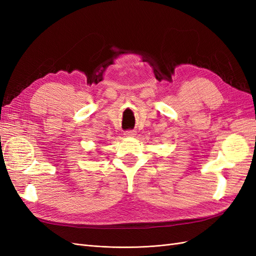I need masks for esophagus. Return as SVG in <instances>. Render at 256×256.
Here are the masks:
<instances>
[{"label": "esophagus", "mask_w": 256, "mask_h": 256, "mask_svg": "<svg viewBox=\"0 0 256 256\" xmlns=\"http://www.w3.org/2000/svg\"><path fill=\"white\" fill-rule=\"evenodd\" d=\"M125 136H128V138H132V136H136V131L134 130H127V131H125Z\"/></svg>", "instance_id": "obj_1"}]
</instances>
